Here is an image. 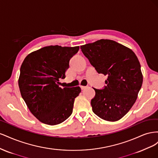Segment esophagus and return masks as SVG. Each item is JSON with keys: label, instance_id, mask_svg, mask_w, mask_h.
<instances>
[{"label": "esophagus", "instance_id": "esophagus-1", "mask_svg": "<svg viewBox=\"0 0 158 158\" xmlns=\"http://www.w3.org/2000/svg\"><path fill=\"white\" fill-rule=\"evenodd\" d=\"M80 88H81V89H84L86 88L87 87L86 86H84V85H80Z\"/></svg>", "mask_w": 158, "mask_h": 158}]
</instances>
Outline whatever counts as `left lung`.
<instances>
[{
  "label": "left lung",
  "instance_id": "1",
  "mask_svg": "<svg viewBox=\"0 0 158 158\" xmlns=\"http://www.w3.org/2000/svg\"><path fill=\"white\" fill-rule=\"evenodd\" d=\"M99 74L107 76L105 89L94 88L93 112L105 121L120 120L135 104L143 76L136 55L128 47L110 40H100L80 47Z\"/></svg>",
  "mask_w": 158,
  "mask_h": 158
}]
</instances>
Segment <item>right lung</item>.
Wrapping results in <instances>:
<instances>
[{"mask_svg": "<svg viewBox=\"0 0 158 158\" xmlns=\"http://www.w3.org/2000/svg\"><path fill=\"white\" fill-rule=\"evenodd\" d=\"M80 47L50 45L33 51L23 60L18 78L22 98L30 112L40 122L56 125L73 113L79 86L60 87L69 61Z\"/></svg>", "mask_w": 158, "mask_h": 158, "instance_id": "obj_1", "label": "right lung"}]
</instances>
